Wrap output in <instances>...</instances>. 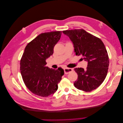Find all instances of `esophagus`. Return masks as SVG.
Here are the masks:
<instances>
[{
    "mask_svg": "<svg viewBox=\"0 0 123 123\" xmlns=\"http://www.w3.org/2000/svg\"><path fill=\"white\" fill-rule=\"evenodd\" d=\"M73 71V69L72 68H65L64 69V72L65 74H68L70 72H72Z\"/></svg>",
    "mask_w": 123,
    "mask_h": 123,
    "instance_id": "obj_1",
    "label": "esophagus"
}]
</instances>
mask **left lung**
<instances>
[{"mask_svg":"<svg viewBox=\"0 0 123 123\" xmlns=\"http://www.w3.org/2000/svg\"><path fill=\"white\" fill-rule=\"evenodd\" d=\"M73 44L75 54L88 62L86 69L76 68L77 80L74 83L77 89L86 92L94 90L105 80L109 61L102 41L83 29L62 31Z\"/></svg>","mask_w":123,"mask_h":123,"instance_id":"obj_1","label":"left lung"}]
</instances>
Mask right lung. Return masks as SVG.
Listing matches in <instances>:
<instances>
[{"label": "right lung", "mask_w": 123, "mask_h": 123, "mask_svg": "<svg viewBox=\"0 0 123 123\" xmlns=\"http://www.w3.org/2000/svg\"><path fill=\"white\" fill-rule=\"evenodd\" d=\"M62 31L42 33L25 47L20 60V73L27 87L33 93L42 97L54 94L64 74L62 68L46 67V59L53 53Z\"/></svg>", "instance_id": "right-lung-1"}]
</instances>
